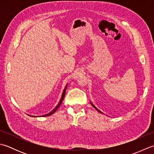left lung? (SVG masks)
I'll use <instances>...</instances> for the list:
<instances>
[{
    "mask_svg": "<svg viewBox=\"0 0 154 154\" xmlns=\"http://www.w3.org/2000/svg\"><path fill=\"white\" fill-rule=\"evenodd\" d=\"M90 103H91V105H92V106H93V107L94 108V109H96V110H97L98 111V112H100V113H101V114H104L103 112H101V111H100V110H99V109H97V107H96L95 106H94V104H93L92 103H91V101H90Z\"/></svg>",
    "mask_w": 154,
    "mask_h": 154,
    "instance_id": "left-lung-1",
    "label": "left lung"
}]
</instances>
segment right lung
Here are the masks:
<instances>
[{"label":"right lung","mask_w":154,"mask_h":154,"mask_svg":"<svg viewBox=\"0 0 154 154\" xmlns=\"http://www.w3.org/2000/svg\"><path fill=\"white\" fill-rule=\"evenodd\" d=\"M67 85L68 84H67L66 85V86L65 87V88H64V89H63V93H62V94H61V99H60V101H59V103H58V104H57L56 105V106H55L54 109L52 110L50 112H49L48 114H44V115H42V116H32V115H28L29 116H32V117H41V116H50V115H51L52 114H54L55 111H56L57 110V109L60 106V105H61V103H62V101H63V99H64V97H65V92H66V89H67Z\"/></svg>","instance_id":"1"}]
</instances>
